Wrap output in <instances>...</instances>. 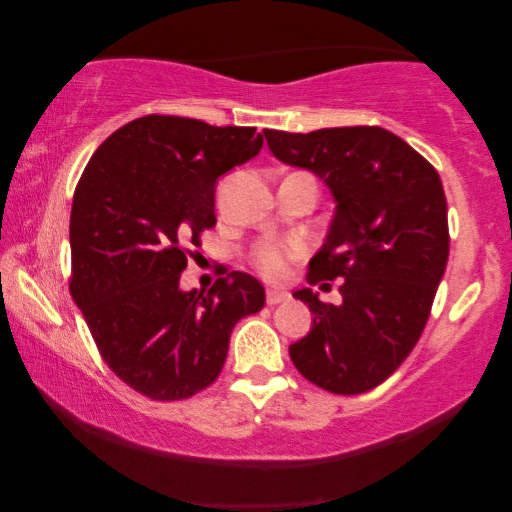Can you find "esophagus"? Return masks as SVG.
Masks as SVG:
<instances>
[{"label":"esophagus","mask_w":512,"mask_h":512,"mask_svg":"<svg viewBox=\"0 0 512 512\" xmlns=\"http://www.w3.org/2000/svg\"><path fill=\"white\" fill-rule=\"evenodd\" d=\"M265 300H268V305L286 303V300H289V293L279 291V289H268V296H265Z\"/></svg>","instance_id":"obj_1"}]
</instances>
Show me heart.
<instances>
[{
  "label": "heart",
  "mask_w": 512,
  "mask_h": 512,
  "mask_svg": "<svg viewBox=\"0 0 512 512\" xmlns=\"http://www.w3.org/2000/svg\"><path fill=\"white\" fill-rule=\"evenodd\" d=\"M284 256H286L284 249L270 247V244H265V247H258V249H256L254 261H256L258 270H261L263 275H268V277H282V275H284V268H286Z\"/></svg>",
  "instance_id": "heart-1"
}]
</instances>
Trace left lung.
Segmentation results:
<instances>
[{
    "label": "left lung",
    "instance_id": "1",
    "mask_svg": "<svg viewBox=\"0 0 512 512\" xmlns=\"http://www.w3.org/2000/svg\"><path fill=\"white\" fill-rule=\"evenodd\" d=\"M263 135L272 156L317 174L335 202L307 282L342 279V303H321L312 289L293 293L314 317L310 333L289 347L291 361L321 389L363 394L408 359L429 319L450 256L443 184L384 128Z\"/></svg>",
    "mask_w": 512,
    "mask_h": 512
}]
</instances>
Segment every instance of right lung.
I'll return each instance as SVG.
<instances>
[{"mask_svg":"<svg viewBox=\"0 0 512 512\" xmlns=\"http://www.w3.org/2000/svg\"><path fill=\"white\" fill-rule=\"evenodd\" d=\"M261 146L256 128L153 114L118 128L81 174L69 291L107 366L153 401L209 387L233 326L265 305L247 272H228L207 293L179 286L184 247L216 223V181Z\"/></svg>","mask_w":512,"mask_h":512,"instance_id":"right-lung-1","label":"right lung"}]
</instances>
